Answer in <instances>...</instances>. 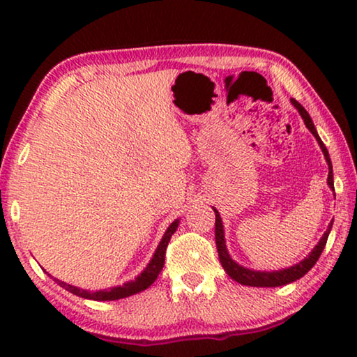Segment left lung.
Here are the masks:
<instances>
[{
  "mask_svg": "<svg viewBox=\"0 0 357 357\" xmlns=\"http://www.w3.org/2000/svg\"><path fill=\"white\" fill-rule=\"evenodd\" d=\"M291 104L296 107L297 112H299L302 116V120H304L305 126L309 128L310 133L315 136L317 143H319L321 153H324V155H325L326 164H328V180H326V182H328V187L335 192L333 167H331V159H330L328 151H326L324 141L320 139V136H319V133H317V130L314 126V121H312L310 115L307 114V110L304 109V107H302L299 102L294 99H291ZM213 209H214V214H216V222H214V226H216L214 227V232L216 234H214V237H216V248H218L219 261H221L224 271H226L234 281L241 282V284H243V286H253V287H278V286H284V284H289V282L301 280V278L304 276L305 273L309 271L310 268L315 265L317 260L320 258L321 252H324V248L326 245V241H328L331 226H333V221H331L328 229H326L325 234L319 241V243L314 247V250H312L302 261L296 263V265H292L289 268H282V270H276V271H257V270H250V268L238 265V263L236 260H232L231 255H229L227 247H226V237H224L222 219H221V216H219L218 209L216 208H213Z\"/></svg>",
  "mask_w": 357,
  "mask_h": 357,
  "instance_id": "1",
  "label": "left lung"
}]
</instances>
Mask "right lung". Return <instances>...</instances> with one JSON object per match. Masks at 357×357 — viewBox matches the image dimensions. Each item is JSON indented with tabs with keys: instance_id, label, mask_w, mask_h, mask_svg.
<instances>
[{
	"instance_id": "add662e5",
	"label": "right lung",
	"mask_w": 357,
	"mask_h": 357,
	"mask_svg": "<svg viewBox=\"0 0 357 357\" xmlns=\"http://www.w3.org/2000/svg\"><path fill=\"white\" fill-rule=\"evenodd\" d=\"M178 222H180V219H175V221L167 227V231H165L162 238H160L158 248H155L153 258L149 260L148 266L141 271V275L136 276L135 280L125 282L123 286H115V287H109V289L92 292L87 289H79V287H76V286L66 284L65 281L56 280V278H53V280H55L58 284L63 287V289L70 291L71 294L84 297V299H91V301H119V299H123V297L138 294V292L148 289V287L153 284L155 280H158L159 273H160V270H162L164 261H165V248H167V245H169L170 237L174 236L175 231H177Z\"/></svg>"
}]
</instances>
